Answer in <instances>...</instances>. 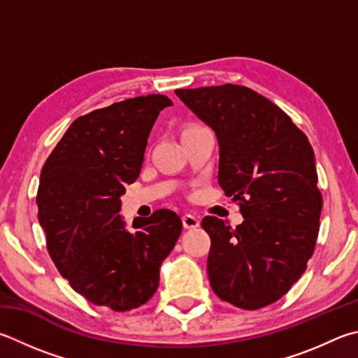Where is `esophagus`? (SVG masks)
I'll return each mask as SVG.
<instances>
[{
    "instance_id": "esophagus-1",
    "label": "esophagus",
    "mask_w": 358,
    "mask_h": 358,
    "mask_svg": "<svg viewBox=\"0 0 358 358\" xmlns=\"http://www.w3.org/2000/svg\"><path fill=\"white\" fill-rule=\"evenodd\" d=\"M181 220H183V227L187 230L197 229V227L200 225V220L197 217H194L192 214H185V216L181 217Z\"/></svg>"
}]
</instances>
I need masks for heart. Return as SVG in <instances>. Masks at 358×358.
Segmentation results:
<instances>
[{
  "label": "heart",
  "mask_w": 358,
  "mask_h": 358,
  "mask_svg": "<svg viewBox=\"0 0 358 358\" xmlns=\"http://www.w3.org/2000/svg\"><path fill=\"white\" fill-rule=\"evenodd\" d=\"M187 129H189V128H187Z\"/></svg>",
  "instance_id": "obj_1"
}]
</instances>
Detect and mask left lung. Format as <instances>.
<instances>
[{
    "label": "left lung",
    "mask_w": 358,
    "mask_h": 358,
    "mask_svg": "<svg viewBox=\"0 0 358 358\" xmlns=\"http://www.w3.org/2000/svg\"><path fill=\"white\" fill-rule=\"evenodd\" d=\"M178 99L216 133L217 180L239 203L235 230L206 216L208 277L222 301L258 310L287 294L313 255L322 197L315 153L289 117L238 84L177 89Z\"/></svg>",
    "instance_id": "left-lung-1"
}]
</instances>
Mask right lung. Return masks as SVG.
I'll return each instance as SVG.
<instances>
[{
  "label": "right lung",
  "mask_w": 358,
  "mask_h": 358,
  "mask_svg": "<svg viewBox=\"0 0 358 358\" xmlns=\"http://www.w3.org/2000/svg\"><path fill=\"white\" fill-rule=\"evenodd\" d=\"M166 95L136 96L78 117L45 161L38 222L61 275L89 302L128 311L152 299L181 219L158 210L128 231L125 186L139 177L147 139Z\"/></svg>",
  "instance_id": "1"
}]
</instances>
